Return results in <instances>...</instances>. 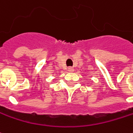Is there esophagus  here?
<instances>
[{
  "instance_id": "1",
  "label": "esophagus",
  "mask_w": 133,
  "mask_h": 133,
  "mask_svg": "<svg viewBox=\"0 0 133 133\" xmlns=\"http://www.w3.org/2000/svg\"><path fill=\"white\" fill-rule=\"evenodd\" d=\"M68 70L69 72H73V71H74V69H73V68H72V67H69V68H68Z\"/></svg>"
}]
</instances>
